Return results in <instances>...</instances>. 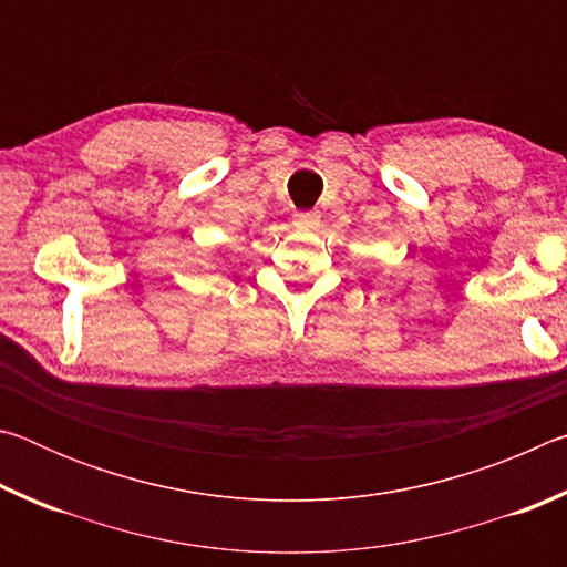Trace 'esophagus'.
<instances>
[{
    "instance_id": "1",
    "label": "esophagus",
    "mask_w": 567,
    "mask_h": 567,
    "mask_svg": "<svg viewBox=\"0 0 567 567\" xmlns=\"http://www.w3.org/2000/svg\"><path fill=\"white\" fill-rule=\"evenodd\" d=\"M318 223H320V215L315 213V209H307V213H295V225H300L305 229L318 227Z\"/></svg>"
}]
</instances>
